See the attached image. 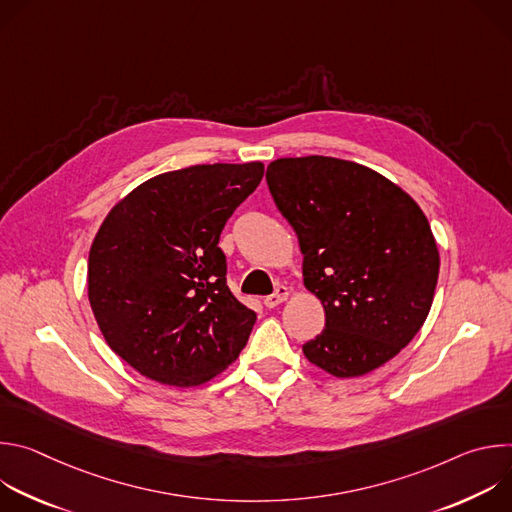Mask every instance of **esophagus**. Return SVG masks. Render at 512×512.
<instances>
[{"mask_svg": "<svg viewBox=\"0 0 512 512\" xmlns=\"http://www.w3.org/2000/svg\"><path fill=\"white\" fill-rule=\"evenodd\" d=\"M287 296H289V289L285 287V285H279L271 296H267L265 300H263V304H265V308H275V306H279L281 302H285L287 300Z\"/></svg>", "mask_w": 512, "mask_h": 512, "instance_id": "1", "label": "esophagus"}]
</instances>
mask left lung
Masks as SVG:
<instances>
[{
	"label": "left lung",
	"mask_w": 512,
	"mask_h": 512,
	"mask_svg": "<svg viewBox=\"0 0 512 512\" xmlns=\"http://www.w3.org/2000/svg\"><path fill=\"white\" fill-rule=\"evenodd\" d=\"M265 178L326 312L306 358L338 379L383 367L433 302L440 253L423 210L379 172L338 158H279Z\"/></svg>",
	"instance_id": "left-lung-1"
}]
</instances>
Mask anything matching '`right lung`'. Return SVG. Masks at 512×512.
Masks as SVG:
<instances>
[{"label":"right lung","mask_w":512,"mask_h":512,"mask_svg":"<svg viewBox=\"0 0 512 512\" xmlns=\"http://www.w3.org/2000/svg\"><path fill=\"white\" fill-rule=\"evenodd\" d=\"M263 170L166 172L107 214L89 253V302L111 350L143 377L196 387L245 348L257 316L231 294L218 239Z\"/></svg>","instance_id":"add662e5"}]
</instances>
